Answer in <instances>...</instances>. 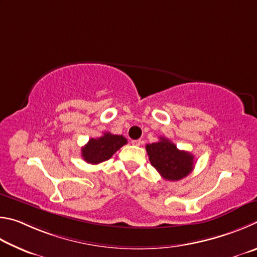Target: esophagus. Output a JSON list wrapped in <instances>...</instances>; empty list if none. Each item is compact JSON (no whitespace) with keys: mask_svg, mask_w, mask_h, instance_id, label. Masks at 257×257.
<instances>
[{"mask_svg":"<svg viewBox=\"0 0 257 257\" xmlns=\"http://www.w3.org/2000/svg\"><path fill=\"white\" fill-rule=\"evenodd\" d=\"M131 143H132L133 146H140L141 143H142V141L141 140H132Z\"/></svg>","mask_w":257,"mask_h":257,"instance_id":"obj_1","label":"esophagus"}]
</instances>
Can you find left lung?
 Returning a JSON list of instances; mask_svg holds the SVG:
<instances>
[{"label":"left lung","mask_w":257,"mask_h":257,"mask_svg":"<svg viewBox=\"0 0 257 257\" xmlns=\"http://www.w3.org/2000/svg\"><path fill=\"white\" fill-rule=\"evenodd\" d=\"M159 139L158 142L146 146L151 165L167 181H179L186 177L194 167V156L177 149L168 139Z\"/></svg>","instance_id":"left-lung-1"}]
</instances>
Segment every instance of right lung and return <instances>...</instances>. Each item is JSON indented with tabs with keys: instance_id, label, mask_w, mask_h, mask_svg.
<instances>
[{
	"instance_id": "right-lung-1",
	"label": "right lung",
	"mask_w": 257,
	"mask_h": 257,
	"mask_svg": "<svg viewBox=\"0 0 257 257\" xmlns=\"http://www.w3.org/2000/svg\"><path fill=\"white\" fill-rule=\"evenodd\" d=\"M127 143L123 136L103 133L98 139H90L87 145L81 149V156L88 164L97 165L111 158L115 152Z\"/></svg>"
}]
</instances>
